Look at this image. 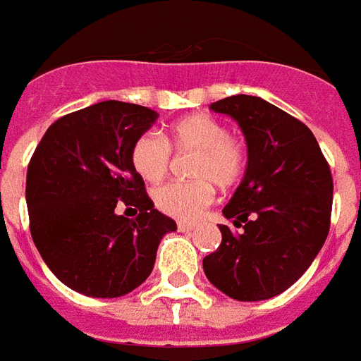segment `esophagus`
<instances>
[{"label": "esophagus", "instance_id": "34e87169", "mask_svg": "<svg viewBox=\"0 0 361 361\" xmlns=\"http://www.w3.org/2000/svg\"><path fill=\"white\" fill-rule=\"evenodd\" d=\"M195 228V224H188V222H178V230L180 232H191Z\"/></svg>", "mask_w": 361, "mask_h": 361}]
</instances>
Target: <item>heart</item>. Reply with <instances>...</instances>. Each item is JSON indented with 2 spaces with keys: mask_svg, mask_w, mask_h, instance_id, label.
Returning <instances> with one entry per match:
<instances>
[{
  "mask_svg": "<svg viewBox=\"0 0 361 361\" xmlns=\"http://www.w3.org/2000/svg\"><path fill=\"white\" fill-rule=\"evenodd\" d=\"M195 152L191 173L197 180L173 181L154 193L160 211L178 220H195L212 201V183L232 188L242 178L245 150L242 142L228 135L226 126L209 114H193L176 121L164 139L142 133L131 149V164L145 181L158 183L170 168V149Z\"/></svg>",
  "mask_w": 361,
  "mask_h": 361,
  "instance_id": "1",
  "label": "heart"
}]
</instances>
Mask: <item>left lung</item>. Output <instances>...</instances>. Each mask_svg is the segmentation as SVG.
<instances>
[{"instance_id": "left-lung-1", "label": "left lung", "mask_w": 361, "mask_h": 361, "mask_svg": "<svg viewBox=\"0 0 361 361\" xmlns=\"http://www.w3.org/2000/svg\"><path fill=\"white\" fill-rule=\"evenodd\" d=\"M238 121L247 145L242 183L222 209L235 226L203 259L212 286L240 302L282 294L310 269L331 224L333 178L317 139L300 119L259 96L211 104Z\"/></svg>"}]
</instances>
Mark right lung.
I'll use <instances>...</instances> for the list:
<instances>
[{
    "label": "right lung",
    "instance_id": "right-lung-1",
    "mask_svg": "<svg viewBox=\"0 0 361 361\" xmlns=\"http://www.w3.org/2000/svg\"><path fill=\"white\" fill-rule=\"evenodd\" d=\"M157 118L139 104H92L54 121L30 158V234L48 269L79 294L119 298L141 286L160 240L178 230L131 164L135 141ZM123 204L137 219L118 214Z\"/></svg>",
    "mask_w": 361,
    "mask_h": 361
}]
</instances>
